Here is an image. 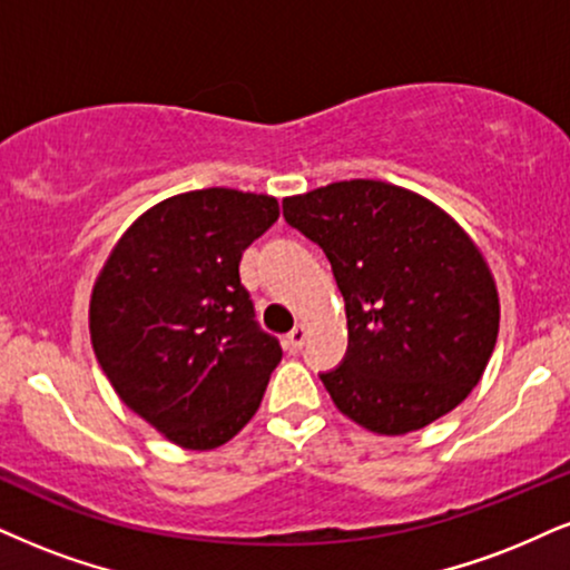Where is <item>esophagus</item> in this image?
<instances>
[{
  "label": "esophagus",
  "instance_id": "obj_1",
  "mask_svg": "<svg viewBox=\"0 0 570 570\" xmlns=\"http://www.w3.org/2000/svg\"><path fill=\"white\" fill-rule=\"evenodd\" d=\"M306 335H308L306 325H296V327L291 330V333H287V338H285V348L291 351V354H298V351L304 348V343H306Z\"/></svg>",
  "mask_w": 570,
  "mask_h": 570
}]
</instances>
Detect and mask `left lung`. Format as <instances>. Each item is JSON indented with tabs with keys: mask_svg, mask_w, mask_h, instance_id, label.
Returning <instances> with one entry per match:
<instances>
[{
	"mask_svg": "<svg viewBox=\"0 0 570 570\" xmlns=\"http://www.w3.org/2000/svg\"><path fill=\"white\" fill-rule=\"evenodd\" d=\"M283 214L325 250L346 301L348 351L320 375L335 406L372 433L404 435L465 402L500 333V293L473 237L377 179L293 195Z\"/></svg>",
	"mask_w": 570,
	"mask_h": 570,
	"instance_id": "1",
	"label": "left lung"
}]
</instances>
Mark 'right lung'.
Returning a JSON list of instances; mask_svg holds the SVG:
<instances>
[{
    "instance_id": "add662e5",
    "label": "right lung",
    "mask_w": 570,
    "mask_h": 570,
    "mask_svg": "<svg viewBox=\"0 0 570 570\" xmlns=\"http://www.w3.org/2000/svg\"><path fill=\"white\" fill-rule=\"evenodd\" d=\"M277 216L272 195H174L124 232L91 287L102 372L131 412L181 449L206 452L240 433L283 360L240 283L243 250Z\"/></svg>"
}]
</instances>
